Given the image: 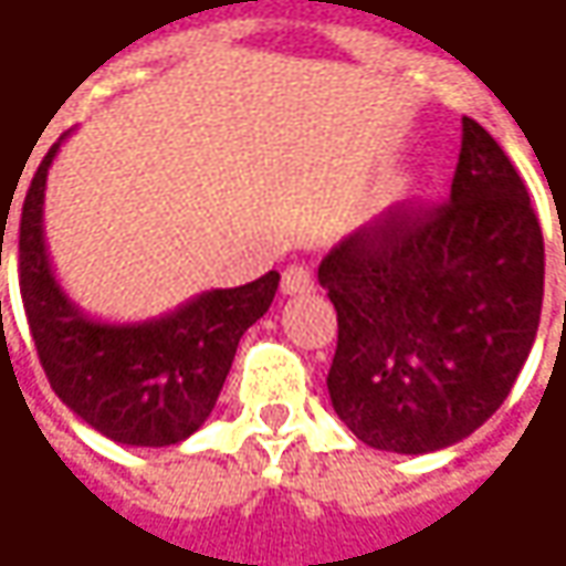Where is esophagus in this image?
<instances>
[{"instance_id": "obj_1", "label": "esophagus", "mask_w": 566, "mask_h": 566, "mask_svg": "<svg viewBox=\"0 0 566 566\" xmlns=\"http://www.w3.org/2000/svg\"><path fill=\"white\" fill-rule=\"evenodd\" d=\"M315 290V276L305 264H290L283 271V293L286 295H305Z\"/></svg>"}]
</instances>
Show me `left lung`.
Here are the masks:
<instances>
[{
	"mask_svg": "<svg viewBox=\"0 0 566 566\" xmlns=\"http://www.w3.org/2000/svg\"><path fill=\"white\" fill-rule=\"evenodd\" d=\"M317 283L337 308L327 390L368 447L431 453L507 400L538 331L545 242L501 144L463 116L441 207H390L327 251Z\"/></svg>",
	"mask_w": 566,
	"mask_h": 566,
	"instance_id": "left-lung-1",
	"label": "left lung"
}]
</instances>
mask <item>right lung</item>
Wrapping results in <instances>:
<instances>
[{
    "label": "right lung",
    "instance_id": "obj_1",
    "mask_svg": "<svg viewBox=\"0 0 566 566\" xmlns=\"http://www.w3.org/2000/svg\"><path fill=\"white\" fill-rule=\"evenodd\" d=\"M62 138L33 172L18 235V283L40 365L55 397L103 438L128 447L179 444L213 412L235 346L271 308L280 273L195 295L138 324L84 315L62 293L43 239L46 172Z\"/></svg>",
    "mask_w": 566,
    "mask_h": 566
}]
</instances>
